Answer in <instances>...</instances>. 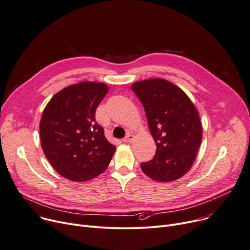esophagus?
<instances>
[{
  "label": "esophagus",
  "mask_w": 250,
  "mask_h": 250,
  "mask_svg": "<svg viewBox=\"0 0 250 250\" xmlns=\"http://www.w3.org/2000/svg\"><path fill=\"white\" fill-rule=\"evenodd\" d=\"M133 139H134L133 135L130 134V133H128V134L126 135V137L124 139V142H125V143H130Z\"/></svg>",
  "instance_id": "34e87169"
}]
</instances>
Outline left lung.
Instances as JSON below:
<instances>
[{"label":"left lung","instance_id":"1","mask_svg":"<svg viewBox=\"0 0 250 250\" xmlns=\"http://www.w3.org/2000/svg\"><path fill=\"white\" fill-rule=\"evenodd\" d=\"M131 89L141 100L156 145L143 171L160 183L184 176L192 167L202 140L199 113L183 89L164 79L135 82Z\"/></svg>","mask_w":250,"mask_h":250}]
</instances>
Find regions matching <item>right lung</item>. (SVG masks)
Masks as SVG:
<instances>
[{
    "label": "right lung",
    "instance_id": "obj_1",
    "mask_svg": "<svg viewBox=\"0 0 250 250\" xmlns=\"http://www.w3.org/2000/svg\"><path fill=\"white\" fill-rule=\"evenodd\" d=\"M107 92L104 83L82 82L60 90L44 107L41 146L60 175L83 183L108 167L116 146L107 142L96 123V109Z\"/></svg>",
    "mask_w": 250,
    "mask_h": 250
}]
</instances>
